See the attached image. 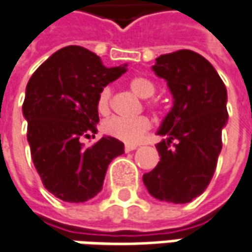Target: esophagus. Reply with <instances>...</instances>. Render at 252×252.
<instances>
[{
    "label": "esophagus",
    "mask_w": 252,
    "mask_h": 252,
    "mask_svg": "<svg viewBox=\"0 0 252 252\" xmlns=\"http://www.w3.org/2000/svg\"><path fill=\"white\" fill-rule=\"evenodd\" d=\"M137 147H138V145H135V144H126L124 150H126V153H129V151H134V150H137Z\"/></svg>",
    "instance_id": "34e87169"
}]
</instances>
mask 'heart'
I'll list each match as a JSON object with an SVG mask.
<instances>
[{"instance_id":"1","label":"heart","mask_w":252,"mask_h":252,"mask_svg":"<svg viewBox=\"0 0 252 252\" xmlns=\"http://www.w3.org/2000/svg\"><path fill=\"white\" fill-rule=\"evenodd\" d=\"M131 91L141 98H150L156 94L157 87L154 82L145 77H134L128 82ZM111 88L104 87L96 98L98 112L105 115L111 110ZM147 107L157 110L156 102H147ZM102 129L105 134L111 135L117 140H121L126 144H138L144 135L151 129V121L147 117L137 118H123V117H111L102 123Z\"/></svg>"}]
</instances>
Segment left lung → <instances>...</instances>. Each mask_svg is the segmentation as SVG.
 Wrapping results in <instances>:
<instances>
[{
	"instance_id": "left-lung-1",
	"label": "left lung",
	"mask_w": 252,
	"mask_h": 252,
	"mask_svg": "<svg viewBox=\"0 0 252 252\" xmlns=\"http://www.w3.org/2000/svg\"><path fill=\"white\" fill-rule=\"evenodd\" d=\"M153 67L174 96V107L159 126V162L142 175L159 201L185 204L201 195L217 168L221 132L228 121L227 90L214 67L200 54L180 50L161 55Z\"/></svg>"
}]
</instances>
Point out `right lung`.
<instances>
[{"label":"right lung","mask_w":252,"mask_h":252,"mask_svg":"<svg viewBox=\"0 0 252 252\" xmlns=\"http://www.w3.org/2000/svg\"><path fill=\"white\" fill-rule=\"evenodd\" d=\"M126 71L104 67L94 52L69 45L54 52L27 84L23 114L31 158L44 187L57 198H94L110 162L124 154L117 138L102 137L87 148L81 140L96 132L99 91Z\"/></svg>","instance_id":"right-lung-1"}]
</instances>
